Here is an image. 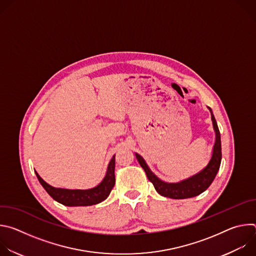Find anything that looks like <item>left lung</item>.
<instances>
[{"instance_id": "8db88e82", "label": "left lung", "mask_w": 256, "mask_h": 256, "mask_svg": "<svg viewBox=\"0 0 256 256\" xmlns=\"http://www.w3.org/2000/svg\"><path fill=\"white\" fill-rule=\"evenodd\" d=\"M208 109L212 116V126L216 134V140H214L212 154L210 162L198 173L186 179L181 180L179 182H175V184H168V182L162 181L160 178H158L148 167L147 163H146L142 157L136 153V157L140 165L144 170L148 179L152 182L155 190L159 194L165 198H170L174 200L190 198H194L200 194L202 192L206 190L212 184V182L214 181L218 169H220L221 160H222V147H221L220 130H218L216 122L212 112V109L210 107Z\"/></svg>"}]
</instances>
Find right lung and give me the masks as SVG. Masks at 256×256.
I'll return each mask as SVG.
<instances>
[{
	"label": "right lung",
	"instance_id": "right-lung-1",
	"mask_svg": "<svg viewBox=\"0 0 256 256\" xmlns=\"http://www.w3.org/2000/svg\"><path fill=\"white\" fill-rule=\"evenodd\" d=\"M114 168L116 155L112 158L110 162H109L103 180L97 186L90 190L56 188L48 184L36 171L35 174L38 176L40 184L44 186L46 192L58 202L68 206H86L99 204L108 198L116 184Z\"/></svg>",
	"mask_w": 256,
	"mask_h": 256
}]
</instances>
